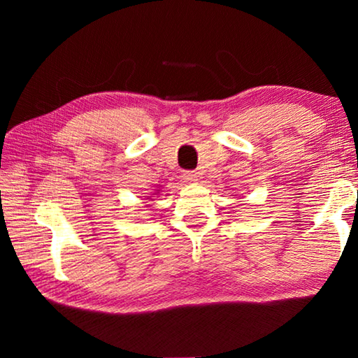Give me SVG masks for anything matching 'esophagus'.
Returning <instances> with one entry per match:
<instances>
[{"label":"esophagus","mask_w":358,"mask_h":358,"mask_svg":"<svg viewBox=\"0 0 358 358\" xmlns=\"http://www.w3.org/2000/svg\"><path fill=\"white\" fill-rule=\"evenodd\" d=\"M185 180L187 181V183H196V181H199V172H194V171H187L185 172Z\"/></svg>","instance_id":"esophagus-1"}]
</instances>
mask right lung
I'll return each instance as SVG.
<instances>
[{
	"label": "right lung",
	"mask_w": 358,
	"mask_h": 358,
	"mask_svg": "<svg viewBox=\"0 0 358 358\" xmlns=\"http://www.w3.org/2000/svg\"><path fill=\"white\" fill-rule=\"evenodd\" d=\"M157 191H159V189H157ZM155 194H157V192H155Z\"/></svg>",
	"instance_id": "add662e5"
}]
</instances>
